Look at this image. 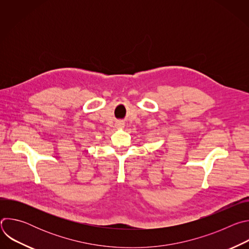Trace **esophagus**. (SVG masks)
I'll use <instances>...</instances> for the list:
<instances>
[{"label": "esophagus", "mask_w": 249, "mask_h": 249, "mask_svg": "<svg viewBox=\"0 0 249 249\" xmlns=\"http://www.w3.org/2000/svg\"><path fill=\"white\" fill-rule=\"evenodd\" d=\"M116 126H117V127H120V128H121V127H124V123H122V122H118V123L116 124Z\"/></svg>", "instance_id": "1"}]
</instances>
